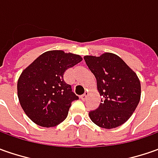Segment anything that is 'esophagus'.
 Returning <instances> with one entry per match:
<instances>
[{
	"mask_svg": "<svg viewBox=\"0 0 158 158\" xmlns=\"http://www.w3.org/2000/svg\"><path fill=\"white\" fill-rule=\"evenodd\" d=\"M86 97H87V93H86V94H85L80 95V99H81L82 101H85V100L86 99Z\"/></svg>",
	"mask_w": 158,
	"mask_h": 158,
	"instance_id": "esophagus-1",
	"label": "esophagus"
}]
</instances>
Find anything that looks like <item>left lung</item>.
Returning a JSON list of instances; mask_svg holds the SVG:
<instances>
[{"label": "left lung", "mask_w": 158, "mask_h": 158, "mask_svg": "<svg viewBox=\"0 0 158 158\" xmlns=\"http://www.w3.org/2000/svg\"><path fill=\"white\" fill-rule=\"evenodd\" d=\"M95 76L101 103L89 112L90 119L99 127L116 128L126 123L135 110L141 98L138 77L120 57L104 53L100 57H84Z\"/></svg>", "instance_id": "left-lung-1"}]
</instances>
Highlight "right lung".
I'll return each instance as SVG.
<instances>
[{
    "label": "right lung",
    "mask_w": 158,
    "mask_h": 158,
    "mask_svg": "<svg viewBox=\"0 0 158 158\" xmlns=\"http://www.w3.org/2000/svg\"><path fill=\"white\" fill-rule=\"evenodd\" d=\"M82 57L63 51L43 53L25 69L17 82L20 104L35 124L50 128L67 117L72 102L79 100L72 85L64 80V72Z\"/></svg>",
    "instance_id": "1"
}]
</instances>
